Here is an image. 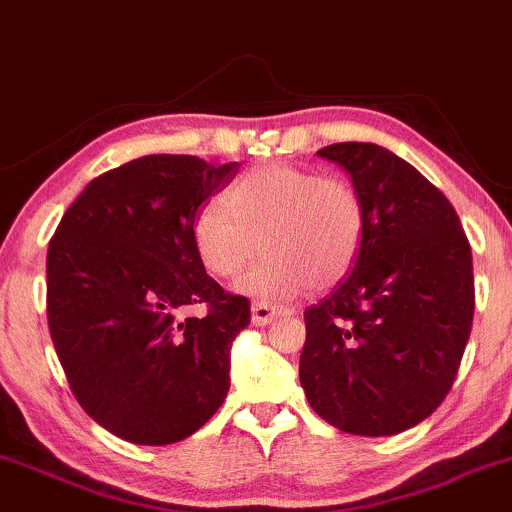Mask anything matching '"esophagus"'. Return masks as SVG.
Returning a JSON list of instances; mask_svg holds the SVG:
<instances>
[{
	"label": "esophagus",
	"mask_w": 512,
	"mask_h": 512,
	"mask_svg": "<svg viewBox=\"0 0 512 512\" xmlns=\"http://www.w3.org/2000/svg\"><path fill=\"white\" fill-rule=\"evenodd\" d=\"M279 315H291V310H286V307H276L272 303H267V300H255L252 303V322L255 324H272L276 317Z\"/></svg>",
	"instance_id": "obj_1"
}]
</instances>
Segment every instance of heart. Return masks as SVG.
Segmentation results:
<instances>
[{
    "label": "heart",
    "mask_w": 512,
    "mask_h": 512,
    "mask_svg": "<svg viewBox=\"0 0 512 512\" xmlns=\"http://www.w3.org/2000/svg\"><path fill=\"white\" fill-rule=\"evenodd\" d=\"M365 236L367 207L353 181L281 162L245 171L226 188L224 207L207 205L193 224L197 257L217 279H236L257 250L267 252L238 283L264 300L341 283Z\"/></svg>",
    "instance_id": "heart-1"
}]
</instances>
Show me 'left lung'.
<instances>
[{
	"mask_svg": "<svg viewBox=\"0 0 512 512\" xmlns=\"http://www.w3.org/2000/svg\"><path fill=\"white\" fill-rule=\"evenodd\" d=\"M350 174L367 207L353 272L305 310L300 384L312 410L357 436L427 420L451 391L474 315L472 250L448 197L372 143L317 152Z\"/></svg>",
	"mask_w": 512,
	"mask_h": 512,
	"instance_id": "obj_1",
	"label": "left lung"
}]
</instances>
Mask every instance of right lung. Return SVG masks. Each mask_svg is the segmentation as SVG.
Instances as JSON below:
<instances>
[{
  "instance_id": "right-lung-1",
  "label": "right lung",
  "mask_w": 512,
  "mask_h": 512,
  "mask_svg": "<svg viewBox=\"0 0 512 512\" xmlns=\"http://www.w3.org/2000/svg\"><path fill=\"white\" fill-rule=\"evenodd\" d=\"M238 169L190 155L133 159L92 178L49 240L54 350L80 408L123 441H183L229 393L250 300L205 272L193 224ZM190 304L206 315L178 318Z\"/></svg>"
}]
</instances>
